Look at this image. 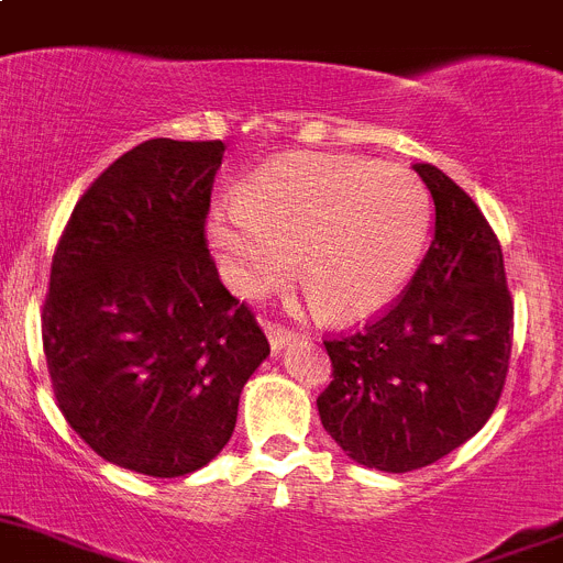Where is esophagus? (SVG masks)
<instances>
[{
	"instance_id": "1",
	"label": "esophagus",
	"mask_w": 563,
	"mask_h": 563,
	"mask_svg": "<svg viewBox=\"0 0 563 563\" xmlns=\"http://www.w3.org/2000/svg\"><path fill=\"white\" fill-rule=\"evenodd\" d=\"M265 332H267V340H271L273 352H282L287 343H292V340H296V332H292V329H287V327H282V323L267 321Z\"/></svg>"
}]
</instances>
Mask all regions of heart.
I'll return each instance as SVG.
<instances>
[{
	"label": "heart",
	"instance_id": "heart-1",
	"mask_svg": "<svg viewBox=\"0 0 563 563\" xmlns=\"http://www.w3.org/2000/svg\"><path fill=\"white\" fill-rule=\"evenodd\" d=\"M419 178L368 158L287 153L214 206L209 240L234 292L262 298L292 273L329 318L394 301L430 236Z\"/></svg>",
	"mask_w": 563,
	"mask_h": 563
}]
</instances>
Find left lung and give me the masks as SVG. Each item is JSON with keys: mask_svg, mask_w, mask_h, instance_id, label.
Segmentation results:
<instances>
[{"mask_svg": "<svg viewBox=\"0 0 563 563\" xmlns=\"http://www.w3.org/2000/svg\"><path fill=\"white\" fill-rule=\"evenodd\" d=\"M435 203V236L383 316L323 340L332 383L323 430L352 461L412 472L477 435L497 407L514 345L503 247L472 198L432 164H412Z\"/></svg>", "mask_w": 563, "mask_h": 563, "instance_id": "obj_1", "label": "left lung"}]
</instances>
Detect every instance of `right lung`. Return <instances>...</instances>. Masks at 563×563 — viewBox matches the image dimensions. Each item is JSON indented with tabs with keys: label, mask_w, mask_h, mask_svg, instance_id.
Returning <instances> with one entry per match:
<instances>
[{
	"label": "right lung",
	"mask_w": 563,
	"mask_h": 563,
	"mask_svg": "<svg viewBox=\"0 0 563 563\" xmlns=\"http://www.w3.org/2000/svg\"><path fill=\"white\" fill-rule=\"evenodd\" d=\"M223 142L151 139L77 200L41 312L64 419L108 463L184 477L229 443L271 354L206 247Z\"/></svg>",
	"instance_id": "obj_1"
}]
</instances>
